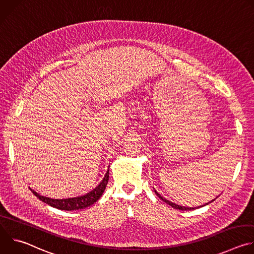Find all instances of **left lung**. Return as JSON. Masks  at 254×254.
I'll return each instance as SVG.
<instances>
[{
  "label": "left lung",
  "mask_w": 254,
  "mask_h": 254,
  "mask_svg": "<svg viewBox=\"0 0 254 254\" xmlns=\"http://www.w3.org/2000/svg\"><path fill=\"white\" fill-rule=\"evenodd\" d=\"M155 193L157 194V196H158L159 198H161L164 202H166L167 204H169L170 206H172V207H173V208H175V209H179V210H193V209H196V208H193V207H185V206H180V205H177V204H175V203H173V202H171V201H169V200H167V199L163 198V197H162V196H161V195H160L156 190H155ZM216 198H217V197H216ZM216 198H215V199H216ZM215 199H214V200H215ZM214 200H212V201H214ZM212 201H211V202H212ZM211 202H209V203H211ZM206 205H208V203H207ZM200 207H202V206H200Z\"/></svg>",
  "instance_id": "left-lung-1"
}]
</instances>
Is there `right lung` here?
<instances>
[{"label":"right lung","instance_id":"1","mask_svg":"<svg viewBox=\"0 0 254 254\" xmlns=\"http://www.w3.org/2000/svg\"><path fill=\"white\" fill-rule=\"evenodd\" d=\"M108 178H110V170H108L103 178V180L99 183L98 186H96L95 189L90 191L89 193L83 195V196H78V197H73V198H67V199H51L45 196H41L37 192H35L34 190L30 189L32 193L37 197L39 200L42 202L50 205L51 207L60 209V210H65V211H72V210H79V209H84L92 204H94L103 194L105 187L108 182Z\"/></svg>","mask_w":254,"mask_h":254}]
</instances>
